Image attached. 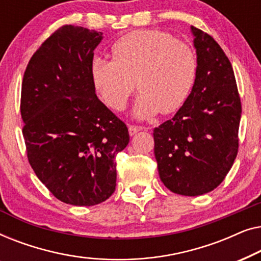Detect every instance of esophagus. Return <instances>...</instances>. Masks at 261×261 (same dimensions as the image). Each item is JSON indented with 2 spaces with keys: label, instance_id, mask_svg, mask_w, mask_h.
<instances>
[{
  "label": "esophagus",
  "instance_id": "obj_1",
  "mask_svg": "<svg viewBox=\"0 0 261 261\" xmlns=\"http://www.w3.org/2000/svg\"><path fill=\"white\" fill-rule=\"evenodd\" d=\"M142 127L140 126H133V124H130L129 127H128V132H129V135H134L137 134L139 130H141Z\"/></svg>",
  "mask_w": 261,
  "mask_h": 261
}]
</instances>
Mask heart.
<instances>
[{"instance_id": "b5f03b06", "label": "heart", "mask_w": 261, "mask_h": 261, "mask_svg": "<svg viewBox=\"0 0 261 261\" xmlns=\"http://www.w3.org/2000/svg\"><path fill=\"white\" fill-rule=\"evenodd\" d=\"M113 59L95 57L91 81L109 108L122 110L140 89L133 114L149 119L180 109L197 80V57L190 46L158 30L130 32L114 42Z\"/></svg>"}]
</instances>
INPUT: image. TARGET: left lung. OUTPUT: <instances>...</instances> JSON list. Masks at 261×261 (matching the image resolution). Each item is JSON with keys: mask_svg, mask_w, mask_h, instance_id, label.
<instances>
[{"mask_svg": "<svg viewBox=\"0 0 261 261\" xmlns=\"http://www.w3.org/2000/svg\"><path fill=\"white\" fill-rule=\"evenodd\" d=\"M197 80L171 120L154 128L159 177L174 194L198 196L222 183L237 158L241 101L234 71L213 37L191 26Z\"/></svg>", "mask_w": 261, "mask_h": 261, "instance_id": "8db88e82", "label": "left lung"}]
</instances>
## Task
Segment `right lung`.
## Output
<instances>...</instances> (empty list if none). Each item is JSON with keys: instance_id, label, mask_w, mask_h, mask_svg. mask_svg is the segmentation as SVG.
I'll use <instances>...</instances> for the list:
<instances>
[{"instance_id": "obj_1", "label": "right lung", "mask_w": 261, "mask_h": 261, "mask_svg": "<svg viewBox=\"0 0 261 261\" xmlns=\"http://www.w3.org/2000/svg\"><path fill=\"white\" fill-rule=\"evenodd\" d=\"M101 32L65 24L28 63L21 89L27 158L51 194L90 206L116 187L115 156L129 142L128 128L96 96L91 81Z\"/></svg>"}]
</instances>
